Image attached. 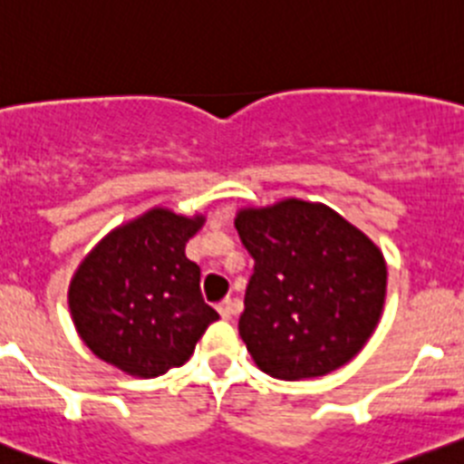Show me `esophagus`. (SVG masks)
Instances as JSON below:
<instances>
[{"label":"esophagus","mask_w":464,"mask_h":464,"mask_svg":"<svg viewBox=\"0 0 464 464\" xmlns=\"http://www.w3.org/2000/svg\"><path fill=\"white\" fill-rule=\"evenodd\" d=\"M216 310L220 312V316H223V319H232V316L241 310V305L237 301H232V298H227V301L218 303V305H216Z\"/></svg>","instance_id":"esophagus-1"}]
</instances>
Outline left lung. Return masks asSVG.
Returning a JSON list of instances; mask_svg holds the SVG:
<instances>
[{
  "label": "left lung",
  "instance_id": "obj_1",
  "mask_svg": "<svg viewBox=\"0 0 464 464\" xmlns=\"http://www.w3.org/2000/svg\"><path fill=\"white\" fill-rule=\"evenodd\" d=\"M255 259L239 334L280 381L325 376L376 330L387 266L360 229L324 205L285 200L235 220Z\"/></svg>",
  "mask_w": 464,
  "mask_h": 464
}]
</instances>
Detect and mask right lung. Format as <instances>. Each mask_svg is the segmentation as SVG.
Segmentation results:
<instances>
[{
    "label": "right lung",
    "mask_w": 464,
    "mask_h": 464,
    "mask_svg": "<svg viewBox=\"0 0 464 464\" xmlns=\"http://www.w3.org/2000/svg\"><path fill=\"white\" fill-rule=\"evenodd\" d=\"M202 216L152 209L97 244L70 285L79 337L100 360L140 378L182 367L218 319L184 255Z\"/></svg>",
    "instance_id": "right-lung-1"
}]
</instances>
